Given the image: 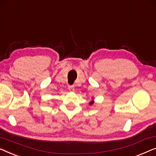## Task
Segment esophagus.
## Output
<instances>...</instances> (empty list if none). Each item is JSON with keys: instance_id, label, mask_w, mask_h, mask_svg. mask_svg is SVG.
<instances>
[{"instance_id": "34e87169", "label": "esophagus", "mask_w": 156, "mask_h": 156, "mask_svg": "<svg viewBox=\"0 0 156 156\" xmlns=\"http://www.w3.org/2000/svg\"><path fill=\"white\" fill-rule=\"evenodd\" d=\"M68 90L70 92H74V86H69V87H68Z\"/></svg>"}]
</instances>
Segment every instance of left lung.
I'll list each match as a JSON object with an SVG mask.
<instances>
[{
  "instance_id": "obj_1",
  "label": "left lung",
  "mask_w": 156,
  "mask_h": 156,
  "mask_svg": "<svg viewBox=\"0 0 156 156\" xmlns=\"http://www.w3.org/2000/svg\"><path fill=\"white\" fill-rule=\"evenodd\" d=\"M94 99V98H93ZM94 103V101H90L89 102V105H93Z\"/></svg>"
}]
</instances>
